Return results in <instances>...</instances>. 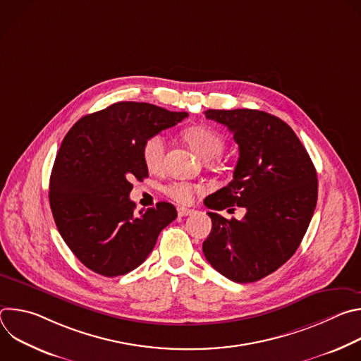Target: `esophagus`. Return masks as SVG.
<instances>
[{"instance_id": "obj_1", "label": "esophagus", "mask_w": 361, "mask_h": 361, "mask_svg": "<svg viewBox=\"0 0 361 361\" xmlns=\"http://www.w3.org/2000/svg\"><path fill=\"white\" fill-rule=\"evenodd\" d=\"M177 213L180 217H187V216H191L194 213V210L191 209H184V207H178L177 209Z\"/></svg>"}]
</instances>
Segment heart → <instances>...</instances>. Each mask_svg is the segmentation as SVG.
<instances>
[{
	"instance_id": "obj_1",
	"label": "heart",
	"mask_w": 361,
	"mask_h": 361,
	"mask_svg": "<svg viewBox=\"0 0 361 361\" xmlns=\"http://www.w3.org/2000/svg\"><path fill=\"white\" fill-rule=\"evenodd\" d=\"M184 138L190 147L204 160L219 157L224 149L223 137L209 126H192L184 131ZM166 140L161 134L149 135L142 145V159L148 170H159L164 163ZM201 190V185L188 181L177 180L166 185V194L180 204L192 201L194 194Z\"/></svg>"
}]
</instances>
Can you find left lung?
Instances as JSON below:
<instances>
[{"label":"left lung","instance_id":"8db88e82","mask_svg":"<svg viewBox=\"0 0 361 361\" xmlns=\"http://www.w3.org/2000/svg\"><path fill=\"white\" fill-rule=\"evenodd\" d=\"M204 114L233 133L240 157L228 185L204 200L213 210V227L202 252L224 277L252 283L298 248L317 204V173L295 133L279 117L248 109ZM234 204L246 209L241 221L218 214Z\"/></svg>","mask_w":361,"mask_h":361}]
</instances>
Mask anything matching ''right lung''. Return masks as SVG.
Listing matches in <instances>:
<instances>
[{"mask_svg":"<svg viewBox=\"0 0 361 361\" xmlns=\"http://www.w3.org/2000/svg\"><path fill=\"white\" fill-rule=\"evenodd\" d=\"M188 117L147 102H116L80 118L64 137L49 178L56 226L90 270L117 277L137 269L177 217L170 202L135 213L131 180L148 177L144 141Z\"/></svg>","mask_w":361,"mask_h":361,"instance_id":"right-lung-1","label":"right lung"}]
</instances>
